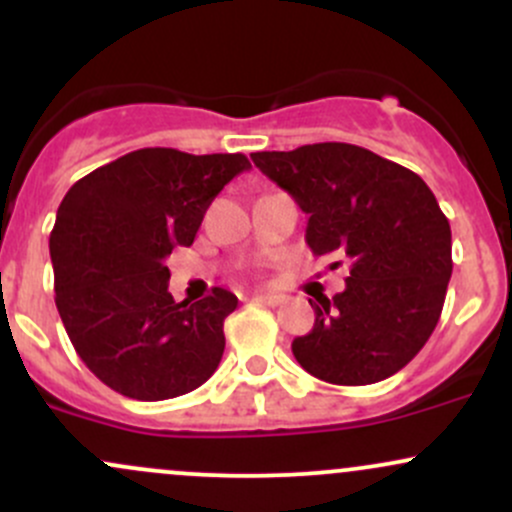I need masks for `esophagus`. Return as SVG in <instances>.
<instances>
[{
  "instance_id": "esophagus-1",
  "label": "esophagus",
  "mask_w": 512,
  "mask_h": 512,
  "mask_svg": "<svg viewBox=\"0 0 512 512\" xmlns=\"http://www.w3.org/2000/svg\"><path fill=\"white\" fill-rule=\"evenodd\" d=\"M254 302L258 305H268V307H276L283 302V295H276V293H261V295H254Z\"/></svg>"
}]
</instances>
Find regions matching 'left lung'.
Here are the masks:
<instances>
[{"label": "left lung", "instance_id": "left-lung-1", "mask_svg": "<svg viewBox=\"0 0 512 512\" xmlns=\"http://www.w3.org/2000/svg\"><path fill=\"white\" fill-rule=\"evenodd\" d=\"M251 161L307 214L315 256L349 263L346 288L315 310L293 342L298 364L337 386H368L408 366L442 315L452 229L412 170L354 144L258 151Z\"/></svg>", "mask_w": 512, "mask_h": 512}]
</instances>
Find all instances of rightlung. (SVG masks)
Listing matches in <instances>:
<instances>
[{
    "instance_id": "obj_1",
    "label": "right lung",
    "mask_w": 512,
    "mask_h": 512,
    "mask_svg": "<svg viewBox=\"0 0 512 512\" xmlns=\"http://www.w3.org/2000/svg\"><path fill=\"white\" fill-rule=\"evenodd\" d=\"M251 168L244 153L139 148L78 180L51 232L56 305L85 366L134 400L200 388L224 354L236 295L195 305L168 293L166 258L190 246L219 190Z\"/></svg>"
}]
</instances>
